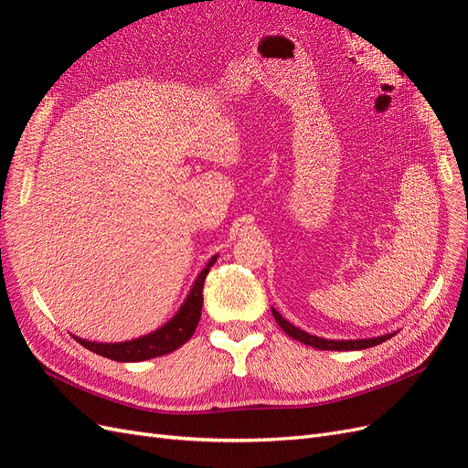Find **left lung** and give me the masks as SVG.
I'll list each match as a JSON object with an SVG mask.
<instances>
[{
	"label": "left lung",
	"instance_id": "left-lung-1",
	"mask_svg": "<svg viewBox=\"0 0 468 468\" xmlns=\"http://www.w3.org/2000/svg\"><path fill=\"white\" fill-rule=\"evenodd\" d=\"M273 313V318L275 322L281 325V330L285 332L287 335H291L292 339H296V342H301L304 346H310V347H316V349H324V351H356V349H367V347H373V346H378L382 342H387V339H390L394 334H387V335H378V337H369V339H325V337H318V335H313L308 334L301 328H296V325H292L291 322H287L285 318H282L275 308H271Z\"/></svg>",
	"mask_w": 468,
	"mask_h": 468
}]
</instances>
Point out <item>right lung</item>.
I'll use <instances>...</instances> for the list:
<instances>
[{
    "instance_id": "right-lung-1",
    "label": "right lung",
    "mask_w": 468,
    "mask_h": 468,
    "mask_svg": "<svg viewBox=\"0 0 468 468\" xmlns=\"http://www.w3.org/2000/svg\"><path fill=\"white\" fill-rule=\"evenodd\" d=\"M217 258L218 256L210 258L207 267L199 273V277H197L186 303H183L181 308L177 310V314L167 324H164L160 330H155L138 339H131V342H121V344H97V342H88V339H81V337H76V339L86 349L97 353V356H103L107 359L121 361V363L146 361V359H154V357L165 356V353L176 351L177 347L189 342V337L197 330V324H199L201 310H203L205 277L208 273V269L215 265Z\"/></svg>"
}]
</instances>
